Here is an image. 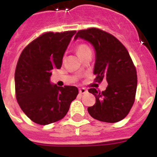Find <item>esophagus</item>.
Masks as SVG:
<instances>
[{
	"instance_id": "1",
	"label": "esophagus",
	"mask_w": 157,
	"mask_h": 157,
	"mask_svg": "<svg viewBox=\"0 0 157 157\" xmlns=\"http://www.w3.org/2000/svg\"><path fill=\"white\" fill-rule=\"evenodd\" d=\"M79 93L81 94H85V93H88V91H87V89H84V88H81V89H79Z\"/></svg>"
}]
</instances>
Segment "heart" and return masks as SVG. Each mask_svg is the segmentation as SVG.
Listing matches in <instances>:
<instances>
[{
  "label": "heart",
  "instance_id": "obj_1",
  "mask_svg": "<svg viewBox=\"0 0 157 157\" xmlns=\"http://www.w3.org/2000/svg\"><path fill=\"white\" fill-rule=\"evenodd\" d=\"M90 51L91 50L89 46L85 44H80L76 47V52H77V54H78V56L80 57H81L85 53H87L88 52H90Z\"/></svg>",
  "mask_w": 157,
  "mask_h": 157
}]
</instances>
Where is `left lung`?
Segmentation results:
<instances>
[{"mask_svg":"<svg viewBox=\"0 0 157 157\" xmlns=\"http://www.w3.org/2000/svg\"><path fill=\"white\" fill-rule=\"evenodd\" d=\"M81 38L93 44L96 51L93 73L96 82L106 79L108 86L99 92L94 88L89 92L96 97V103L88 108L92 117L107 123H116L128 114L135 101L137 75L126 48L112 34L90 28L80 30L74 39Z\"/></svg>","mask_w":157,"mask_h":157,"instance_id":"8db88e82","label":"left lung"}]
</instances>
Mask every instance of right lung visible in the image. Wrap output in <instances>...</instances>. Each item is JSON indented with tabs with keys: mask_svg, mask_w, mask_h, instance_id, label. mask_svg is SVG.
Returning <instances> with one entry per match:
<instances>
[{
	"mask_svg": "<svg viewBox=\"0 0 157 157\" xmlns=\"http://www.w3.org/2000/svg\"><path fill=\"white\" fill-rule=\"evenodd\" d=\"M76 31L48 32L24 48L15 71L16 98L26 116L41 125L61 120L78 94L75 86L50 82L53 69L62 65L64 53Z\"/></svg>",
	"mask_w": 157,
	"mask_h": 157,
	"instance_id": "obj_1",
	"label": "right lung"
}]
</instances>
